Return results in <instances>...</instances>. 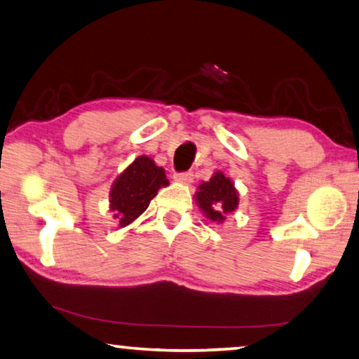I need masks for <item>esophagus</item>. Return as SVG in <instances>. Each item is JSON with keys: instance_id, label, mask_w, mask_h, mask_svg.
I'll list each match as a JSON object with an SVG mask.
<instances>
[{"instance_id": "esophagus-1", "label": "esophagus", "mask_w": 359, "mask_h": 359, "mask_svg": "<svg viewBox=\"0 0 359 359\" xmlns=\"http://www.w3.org/2000/svg\"><path fill=\"white\" fill-rule=\"evenodd\" d=\"M175 181H178L181 184H191L194 181V175L192 172H183V173H176L175 175Z\"/></svg>"}]
</instances>
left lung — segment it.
Listing matches in <instances>:
<instances>
[{"label":"left lung","mask_w":359,"mask_h":359,"mask_svg":"<svg viewBox=\"0 0 359 359\" xmlns=\"http://www.w3.org/2000/svg\"><path fill=\"white\" fill-rule=\"evenodd\" d=\"M196 202L210 222L223 223L226 215L234 212L239 205V192L228 176L217 172L210 181H203L197 187Z\"/></svg>","instance_id":"1"}]
</instances>
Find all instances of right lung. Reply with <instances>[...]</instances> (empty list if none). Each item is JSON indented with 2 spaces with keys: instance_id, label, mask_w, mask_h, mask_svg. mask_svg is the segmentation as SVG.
I'll return each mask as SVG.
<instances>
[{
  "instance_id": "obj_1",
  "label": "right lung",
  "mask_w": 359,
  "mask_h": 359,
  "mask_svg": "<svg viewBox=\"0 0 359 359\" xmlns=\"http://www.w3.org/2000/svg\"><path fill=\"white\" fill-rule=\"evenodd\" d=\"M165 170L157 167L151 157L141 156L128 165L110 189V210L118 219L120 228L133 223L146 208L161 187L168 186Z\"/></svg>"
}]
</instances>
